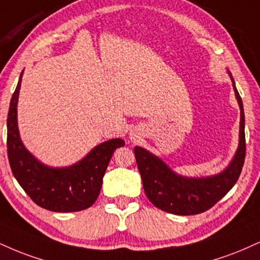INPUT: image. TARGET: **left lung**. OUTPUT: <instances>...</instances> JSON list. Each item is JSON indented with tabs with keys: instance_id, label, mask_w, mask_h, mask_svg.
Instances as JSON below:
<instances>
[{
	"instance_id": "8db88e82",
	"label": "left lung",
	"mask_w": 260,
	"mask_h": 260,
	"mask_svg": "<svg viewBox=\"0 0 260 260\" xmlns=\"http://www.w3.org/2000/svg\"><path fill=\"white\" fill-rule=\"evenodd\" d=\"M231 80L234 82L233 77ZM234 90L241 110L240 144L234 160L221 173L207 178L178 176L165 162L145 149L134 148L144 191L155 207L177 215L199 214L213 207L235 185L245 164L246 138L245 112L235 82Z\"/></svg>"
}]
</instances>
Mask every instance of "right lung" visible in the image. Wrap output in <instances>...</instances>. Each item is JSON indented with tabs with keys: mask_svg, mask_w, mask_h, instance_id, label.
I'll use <instances>...</instances> for the list:
<instances>
[{
	"mask_svg": "<svg viewBox=\"0 0 260 260\" xmlns=\"http://www.w3.org/2000/svg\"><path fill=\"white\" fill-rule=\"evenodd\" d=\"M21 76L23 73L12 95L7 118V152L15 179L37 206L48 211L77 212L90 207L99 196L112 154L124 142L111 139L100 144L71 167L51 168L42 165L24 148L18 131L17 103Z\"/></svg>",
	"mask_w": 260,
	"mask_h": 260,
	"instance_id": "obj_1",
	"label": "right lung"
}]
</instances>
